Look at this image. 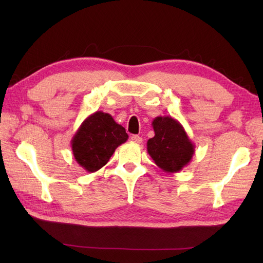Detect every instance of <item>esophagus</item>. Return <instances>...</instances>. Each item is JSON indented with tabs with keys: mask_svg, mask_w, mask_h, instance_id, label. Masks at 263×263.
<instances>
[{
	"mask_svg": "<svg viewBox=\"0 0 263 263\" xmlns=\"http://www.w3.org/2000/svg\"><path fill=\"white\" fill-rule=\"evenodd\" d=\"M131 140H132L133 142H136V143H141V142H142V138H141L140 136L133 135V136H131Z\"/></svg>",
	"mask_w": 263,
	"mask_h": 263,
	"instance_id": "34e87169",
	"label": "esophagus"
}]
</instances>
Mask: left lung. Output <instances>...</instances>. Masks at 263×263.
Masks as SVG:
<instances>
[{
  "label": "left lung",
  "mask_w": 263,
  "mask_h": 263,
  "mask_svg": "<svg viewBox=\"0 0 263 263\" xmlns=\"http://www.w3.org/2000/svg\"><path fill=\"white\" fill-rule=\"evenodd\" d=\"M152 125L155 137L147 142L150 157L166 173L182 171L194 155V144L183 125L172 116H157Z\"/></svg>",
  "instance_id": "1"
}]
</instances>
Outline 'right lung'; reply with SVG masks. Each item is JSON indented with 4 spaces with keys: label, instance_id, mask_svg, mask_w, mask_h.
Instances as JSON below:
<instances>
[{
    "label": "right lung",
    "instance_id": "add662e5",
    "mask_svg": "<svg viewBox=\"0 0 263 263\" xmlns=\"http://www.w3.org/2000/svg\"><path fill=\"white\" fill-rule=\"evenodd\" d=\"M127 133L111 115L97 110L81 123L71 140L74 159L89 173L97 172L127 140Z\"/></svg>",
    "mask_w": 263,
    "mask_h": 263
}]
</instances>
